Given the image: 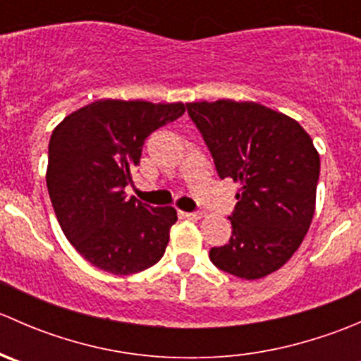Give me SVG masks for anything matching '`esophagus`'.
I'll use <instances>...</instances> for the list:
<instances>
[{
    "mask_svg": "<svg viewBox=\"0 0 361 361\" xmlns=\"http://www.w3.org/2000/svg\"><path fill=\"white\" fill-rule=\"evenodd\" d=\"M202 214V211H194V213H181V216L188 218V220H201Z\"/></svg>",
    "mask_w": 361,
    "mask_h": 361,
    "instance_id": "esophagus-1",
    "label": "esophagus"
}]
</instances>
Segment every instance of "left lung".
Segmentation results:
<instances>
[{
	"label": "left lung",
	"instance_id": "1",
	"mask_svg": "<svg viewBox=\"0 0 361 361\" xmlns=\"http://www.w3.org/2000/svg\"><path fill=\"white\" fill-rule=\"evenodd\" d=\"M221 180L241 183L231 241L211 248L220 271L260 279L298 250L314 214L319 155L298 122L258 103H188Z\"/></svg>",
	"mask_w": 361,
	"mask_h": 361
}]
</instances>
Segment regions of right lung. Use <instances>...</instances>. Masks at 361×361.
Segmentation results:
<instances>
[{
  "label": "right lung",
  "instance_id": "obj_1",
  "mask_svg": "<svg viewBox=\"0 0 361 361\" xmlns=\"http://www.w3.org/2000/svg\"><path fill=\"white\" fill-rule=\"evenodd\" d=\"M183 113V103L101 99L54 129L50 201L68 241L94 267L127 276L162 258L176 209L127 199L126 187L133 185L145 140Z\"/></svg>",
  "mask_w": 361,
  "mask_h": 361
}]
</instances>
